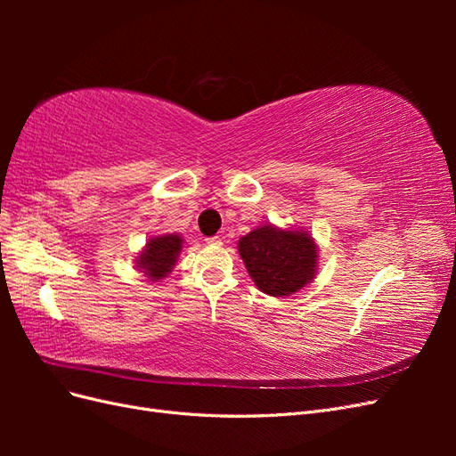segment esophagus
<instances>
[{"instance_id": "esophagus-1", "label": "esophagus", "mask_w": 456, "mask_h": 456, "mask_svg": "<svg viewBox=\"0 0 456 456\" xmlns=\"http://www.w3.org/2000/svg\"><path fill=\"white\" fill-rule=\"evenodd\" d=\"M205 241H207V245H223V240H220L218 236H213V238H207Z\"/></svg>"}]
</instances>
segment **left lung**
<instances>
[{
	"instance_id": "8db88e82",
	"label": "left lung",
	"mask_w": 456,
	"mask_h": 456,
	"mask_svg": "<svg viewBox=\"0 0 456 456\" xmlns=\"http://www.w3.org/2000/svg\"><path fill=\"white\" fill-rule=\"evenodd\" d=\"M315 240L305 228L262 224L240 238L238 251L251 280L270 297H291L314 281L320 265Z\"/></svg>"
}]
</instances>
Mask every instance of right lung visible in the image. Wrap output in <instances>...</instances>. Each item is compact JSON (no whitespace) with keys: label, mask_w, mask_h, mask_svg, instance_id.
<instances>
[{"label":"right lung","mask_w":456,"mask_h":456,"mask_svg":"<svg viewBox=\"0 0 456 456\" xmlns=\"http://www.w3.org/2000/svg\"><path fill=\"white\" fill-rule=\"evenodd\" d=\"M183 243L181 233H161V236L150 238L136 256L134 268L144 273L148 281H161L173 272L176 258L183 251Z\"/></svg>","instance_id":"obj_1"}]
</instances>
